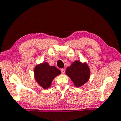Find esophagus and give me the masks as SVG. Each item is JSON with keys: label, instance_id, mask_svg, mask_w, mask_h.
I'll list each match as a JSON object with an SVG mask.
<instances>
[{"label": "esophagus", "instance_id": "obj_1", "mask_svg": "<svg viewBox=\"0 0 121 121\" xmlns=\"http://www.w3.org/2000/svg\"><path fill=\"white\" fill-rule=\"evenodd\" d=\"M61 72H62V73H65V70L64 69H61Z\"/></svg>", "mask_w": 121, "mask_h": 121}]
</instances>
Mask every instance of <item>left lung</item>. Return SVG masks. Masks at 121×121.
<instances>
[{"label":"left lung","instance_id":"left-lung-1","mask_svg":"<svg viewBox=\"0 0 121 121\" xmlns=\"http://www.w3.org/2000/svg\"><path fill=\"white\" fill-rule=\"evenodd\" d=\"M66 74L71 78L75 86L80 87L89 80L90 70L86 62L83 63L77 60L67 67Z\"/></svg>","mask_w":121,"mask_h":121}]
</instances>
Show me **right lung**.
I'll use <instances>...</instances> for the list:
<instances>
[{
	"mask_svg": "<svg viewBox=\"0 0 121 121\" xmlns=\"http://www.w3.org/2000/svg\"><path fill=\"white\" fill-rule=\"evenodd\" d=\"M60 74V70L53 66H51L46 62L37 65L34 69L35 79L44 89L49 88L55 77Z\"/></svg>",
	"mask_w": 121,
	"mask_h": 121,
	"instance_id": "add662e5",
	"label": "right lung"
}]
</instances>
